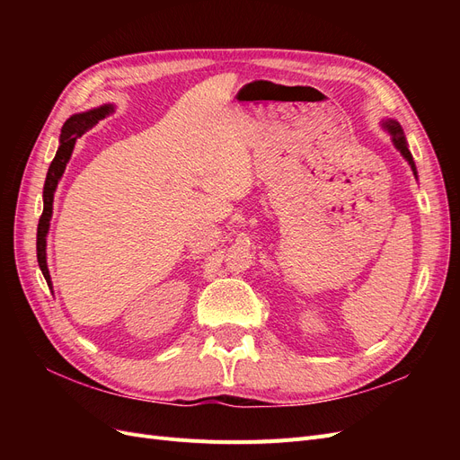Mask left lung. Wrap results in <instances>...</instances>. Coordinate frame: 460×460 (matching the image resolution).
Listing matches in <instances>:
<instances>
[{
	"mask_svg": "<svg viewBox=\"0 0 460 460\" xmlns=\"http://www.w3.org/2000/svg\"><path fill=\"white\" fill-rule=\"evenodd\" d=\"M384 128H385L389 134H392L394 146L401 151V155L409 161L411 169H412V172H414V176H416V166H414V161H412V155H411V151H409V146H407V140H405V134H402L401 124H399L397 120L389 119V120L384 122Z\"/></svg>",
	"mask_w": 460,
	"mask_h": 460,
	"instance_id": "left-lung-1",
	"label": "left lung"
}]
</instances>
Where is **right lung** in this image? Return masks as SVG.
Wrapping results in <instances>:
<instances>
[{
  "label": "right lung",
  "instance_id": "right-lung-1",
  "mask_svg": "<svg viewBox=\"0 0 460 460\" xmlns=\"http://www.w3.org/2000/svg\"><path fill=\"white\" fill-rule=\"evenodd\" d=\"M115 111L113 105H102L97 109L86 111V113H78L68 119L63 128H61V137H59V149L55 153V159L51 161L49 169H48V176H46V184H44V213L40 217L38 222V234H36V252H38V264L40 270L44 274L48 286L51 288V276H49V269H48V261H46V238H48V230H49V220H51V213H53V193L55 188H58L59 180L65 172V166L73 155V149L78 137L84 134L86 130H90L93 124L100 122L102 119H105L107 115H111Z\"/></svg>",
  "mask_w": 460,
  "mask_h": 460
}]
</instances>
